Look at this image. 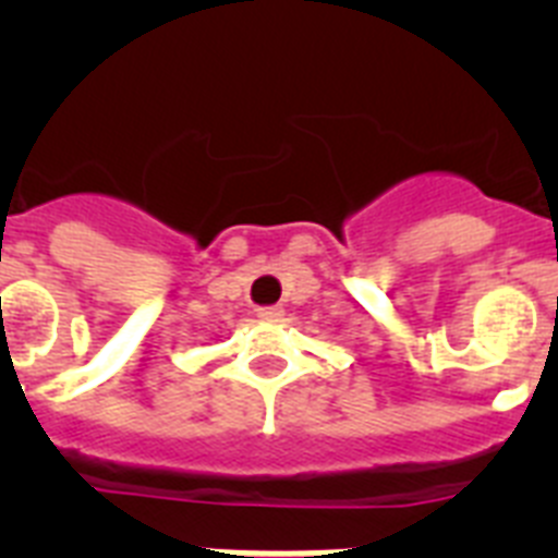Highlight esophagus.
I'll list each match as a JSON object with an SVG mask.
<instances>
[{"mask_svg": "<svg viewBox=\"0 0 558 558\" xmlns=\"http://www.w3.org/2000/svg\"><path fill=\"white\" fill-rule=\"evenodd\" d=\"M256 315H259L263 322H282L284 310L279 307V304H270V307H259V310H256Z\"/></svg>", "mask_w": 558, "mask_h": 558, "instance_id": "34e87169", "label": "esophagus"}]
</instances>
